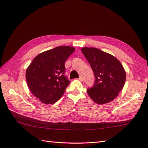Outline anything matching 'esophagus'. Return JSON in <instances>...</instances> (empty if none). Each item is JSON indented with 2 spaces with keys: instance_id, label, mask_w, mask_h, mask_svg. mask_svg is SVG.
Here are the masks:
<instances>
[{
  "instance_id": "1",
  "label": "esophagus",
  "mask_w": 148,
  "mask_h": 148,
  "mask_svg": "<svg viewBox=\"0 0 148 148\" xmlns=\"http://www.w3.org/2000/svg\"><path fill=\"white\" fill-rule=\"evenodd\" d=\"M79 79L80 81H81V82H83L84 78H83V77H82V76H81V77H79Z\"/></svg>"
}]
</instances>
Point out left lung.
Instances as JSON below:
<instances>
[{"label": "left lung", "instance_id": "obj_1", "mask_svg": "<svg viewBox=\"0 0 148 148\" xmlns=\"http://www.w3.org/2000/svg\"><path fill=\"white\" fill-rule=\"evenodd\" d=\"M83 54L90 64L95 77L92 87L87 89L88 95L97 104L113 101L124 86L126 73L115 57L95 47H83Z\"/></svg>", "mask_w": 148, "mask_h": 148}]
</instances>
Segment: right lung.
Segmentation results:
<instances>
[{"instance_id":"add662e5","label":"right lung","mask_w":148,"mask_h":148,"mask_svg":"<svg viewBox=\"0 0 148 148\" xmlns=\"http://www.w3.org/2000/svg\"><path fill=\"white\" fill-rule=\"evenodd\" d=\"M75 50L70 46L56 47L39 53L28 67V86L41 102L53 104L63 96L70 83L64 75L65 62Z\"/></svg>"}]
</instances>
